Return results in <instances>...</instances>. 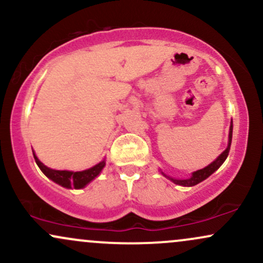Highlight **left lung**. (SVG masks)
<instances>
[{
    "label": "left lung",
    "instance_id": "obj_1",
    "mask_svg": "<svg viewBox=\"0 0 263 263\" xmlns=\"http://www.w3.org/2000/svg\"><path fill=\"white\" fill-rule=\"evenodd\" d=\"M232 137H233V121H232V125H230V129H229V143H228V148L223 152L222 154H220L219 157L217 158L216 160H214L213 163L210 164L208 166L203 167V169L195 172L190 179H186V180H176V179H172V178H169V179L172 180L173 182H175L176 185H181V186H195V185H197L198 182L203 181L204 179H207L208 176L212 175V174L216 172L218 167H219L224 163V160L227 159L228 154H229V151H230V144H232ZM164 175H165V174H164Z\"/></svg>",
    "mask_w": 263,
    "mask_h": 263
}]
</instances>
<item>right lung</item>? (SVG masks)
<instances>
[{
	"label": "right lung",
	"mask_w": 263,
	"mask_h": 263,
	"mask_svg": "<svg viewBox=\"0 0 263 263\" xmlns=\"http://www.w3.org/2000/svg\"><path fill=\"white\" fill-rule=\"evenodd\" d=\"M34 159L37 164V166L40 167V170L43 172L49 179H51L52 181H55L59 185L63 186V187L67 189H82L87 185L88 182H90L91 180L96 179L99 173L101 172L104 165H105V162H100L97 164L96 166L90 167V169L84 170V172H67V170H53L50 169L44 165L43 163L37 159L35 154H34Z\"/></svg>",
	"instance_id": "obj_1"
}]
</instances>
